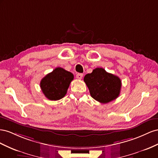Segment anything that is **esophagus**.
Here are the masks:
<instances>
[{
	"mask_svg": "<svg viewBox=\"0 0 158 158\" xmlns=\"http://www.w3.org/2000/svg\"><path fill=\"white\" fill-rule=\"evenodd\" d=\"M76 77L78 79H81L82 77H83V73H77V74Z\"/></svg>",
	"mask_w": 158,
	"mask_h": 158,
	"instance_id": "34e87169",
	"label": "esophagus"
}]
</instances>
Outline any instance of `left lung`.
I'll return each mask as SVG.
<instances>
[{"mask_svg": "<svg viewBox=\"0 0 158 158\" xmlns=\"http://www.w3.org/2000/svg\"><path fill=\"white\" fill-rule=\"evenodd\" d=\"M84 81L91 96L102 104L112 101L120 94L122 86L120 79L101 67L94 69L91 73L85 75Z\"/></svg>", "mask_w": 158, "mask_h": 158, "instance_id": "left-lung-1", "label": "left lung"}]
</instances>
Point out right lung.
Masks as SVG:
<instances>
[{
  "instance_id": "right-lung-1",
  "label": "right lung",
  "mask_w": 158,
  "mask_h": 158,
  "mask_svg": "<svg viewBox=\"0 0 158 158\" xmlns=\"http://www.w3.org/2000/svg\"><path fill=\"white\" fill-rule=\"evenodd\" d=\"M74 76L61 67H57L41 80L40 87L44 94L51 101L64 97Z\"/></svg>"
}]
</instances>
